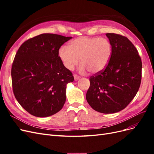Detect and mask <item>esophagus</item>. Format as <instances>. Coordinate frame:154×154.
<instances>
[{
  "label": "esophagus",
  "instance_id": "obj_1",
  "mask_svg": "<svg viewBox=\"0 0 154 154\" xmlns=\"http://www.w3.org/2000/svg\"><path fill=\"white\" fill-rule=\"evenodd\" d=\"M80 76H79L78 75H77V74H74V80L75 81H77V80H78L79 79H80Z\"/></svg>",
  "mask_w": 154,
  "mask_h": 154
}]
</instances>
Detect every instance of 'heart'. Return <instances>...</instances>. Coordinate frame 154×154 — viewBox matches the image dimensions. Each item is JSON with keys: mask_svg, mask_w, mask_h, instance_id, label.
I'll use <instances>...</instances> for the list:
<instances>
[{"mask_svg": "<svg viewBox=\"0 0 154 154\" xmlns=\"http://www.w3.org/2000/svg\"><path fill=\"white\" fill-rule=\"evenodd\" d=\"M112 46L105 38L82 36L71 40L69 47L62 45L58 51V56L63 66L72 71L79 63V71L85 73L87 71L92 74L101 72L108 65Z\"/></svg>", "mask_w": 154, "mask_h": 154, "instance_id": "obj_1", "label": "heart"}]
</instances>
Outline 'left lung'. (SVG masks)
I'll return each instance as SVG.
<instances>
[{
    "instance_id": "1",
    "label": "left lung",
    "mask_w": 154,
    "mask_h": 154,
    "mask_svg": "<svg viewBox=\"0 0 154 154\" xmlns=\"http://www.w3.org/2000/svg\"><path fill=\"white\" fill-rule=\"evenodd\" d=\"M106 36L112 53L103 71L90 77L86 99L94 110L112 114L124 109L136 95L141 82L142 62L127 37L115 33Z\"/></svg>"
}]
</instances>
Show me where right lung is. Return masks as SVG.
<instances>
[{
	"instance_id": "add662e5",
	"label": "right lung",
	"mask_w": 154,
	"mask_h": 154,
	"mask_svg": "<svg viewBox=\"0 0 154 154\" xmlns=\"http://www.w3.org/2000/svg\"><path fill=\"white\" fill-rule=\"evenodd\" d=\"M72 37L44 33L26 40L17 51L11 67L14 95L27 112L44 118L57 113L66 100V85L72 72L58 56Z\"/></svg>"
}]
</instances>
